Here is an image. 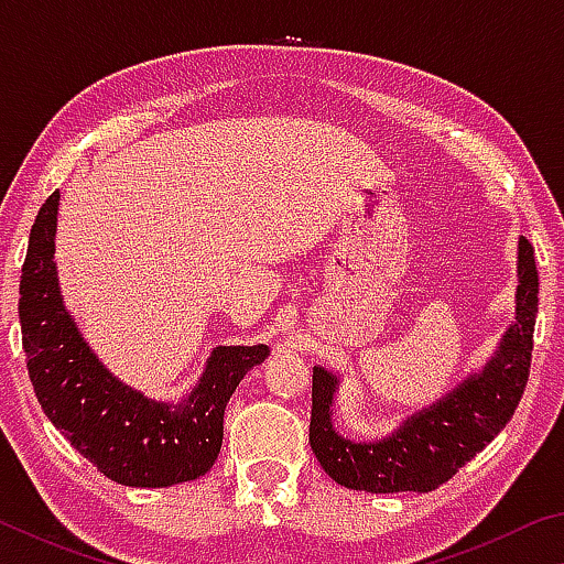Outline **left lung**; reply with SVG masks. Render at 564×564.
Masks as SVG:
<instances>
[{
  "instance_id": "left-lung-1",
  "label": "left lung",
  "mask_w": 564,
  "mask_h": 564,
  "mask_svg": "<svg viewBox=\"0 0 564 564\" xmlns=\"http://www.w3.org/2000/svg\"><path fill=\"white\" fill-rule=\"evenodd\" d=\"M518 259V316L505 333L498 356L441 403L408 417L386 441L352 443L333 431L330 403L338 380L328 370L313 368L308 441L333 480L366 492H431L510 423L530 378L540 293L534 248L524 236Z\"/></svg>"
}]
</instances>
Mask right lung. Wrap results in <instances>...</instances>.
<instances>
[{
  "label": "right lung",
  "instance_id": "add662e5",
  "mask_svg": "<svg viewBox=\"0 0 564 564\" xmlns=\"http://www.w3.org/2000/svg\"><path fill=\"white\" fill-rule=\"evenodd\" d=\"M59 191L46 198L30 234L19 281V323L26 370L46 417L109 480L169 488L212 470L224 441V410L265 346H221L184 403L133 393L111 378L64 311L54 271Z\"/></svg>",
  "mask_w": 564,
  "mask_h": 564
}]
</instances>
